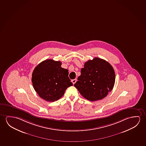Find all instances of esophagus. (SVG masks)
<instances>
[{"label": "esophagus", "mask_w": 146, "mask_h": 146, "mask_svg": "<svg viewBox=\"0 0 146 146\" xmlns=\"http://www.w3.org/2000/svg\"><path fill=\"white\" fill-rule=\"evenodd\" d=\"M76 79H73V80H72V83H73V84H74L75 83H76Z\"/></svg>", "instance_id": "1"}]
</instances>
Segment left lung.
<instances>
[{
  "mask_svg": "<svg viewBox=\"0 0 146 146\" xmlns=\"http://www.w3.org/2000/svg\"><path fill=\"white\" fill-rule=\"evenodd\" d=\"M74 86L90 101L105 98L114 86L115 74L112 66L103 59L94 58L85 62Z\"/></svg>",
  "mask_w": 146,
  "mask_h": 146,
  "instance_id": "obj_1",
  "label": "left lung"
}]
</instances>
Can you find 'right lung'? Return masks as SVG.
<instances>
[{
  "label": "right lung",
  "mask_w": 146,
  "mask_h": 146,
  "mask_svg": "<svg viewBox=\"0 0 146 146\" xmlns=\"http://www.w3.org/2000/svg\"><path fill=\"white\" fill-rule=\"evenodd\" d=\"M60 61L48 59L38 64L32 73V82L39 96L48 102L60 99L68 87L73 85L68 70L61 67Z\"/></svg>",
  "instance_id": "right-lung-1"
}]
</instances>
